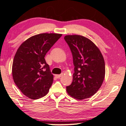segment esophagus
Listing matches in <instances>:
<instances>
[{
  "label": "esophagus",
  "mask_w": 126,
  "mask_h": 126,
  "mask_svg": "<svg viewBox=\"0 0 126 126\" xmlns=\"http://www.w3.org/2000/svg\"><path fill=\"white\" fill-rule=\"evenodd\" d=\"M62 75L63 74H60V75H55V77L56 78H61L62 76Z\"/></svg>",
  "instance_id": "obj_1"
}]
</instances>
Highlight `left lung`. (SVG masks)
Instances as JSON below:
<instances>
[{
  "label": "left lung",
  "mask_w": 126,
  "mask_h": 126,
  "mask_svg": "<svg viewBox=\"0 0 126 126\" xmlns=\"http://www.w3.org/2000/svg\"><path fill=\"white\" fill-rule=\"evenodd\" d=\"M64 40L71 51L74 73L69 95L81 100L95 94L105 77V63L102 53L91 40L81 35H66Z\"/></svg>",
  "instance_id": "1"
}]
</instances>
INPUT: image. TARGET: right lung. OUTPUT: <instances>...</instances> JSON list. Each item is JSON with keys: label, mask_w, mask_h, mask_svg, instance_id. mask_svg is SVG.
Listing matches in <instances>:
<instances>
[{"label": "right lung", "mask_w": 126, "mask_h": 126, "mask_svg": "<svg viewBox=\"0 0 126 126\" xmlns=\"http://www.w3.org/2000/svg\"><path fill=\"white\" fill-rule=\"evenodd\" d=\"M62 35L52 33L34 35L17 49L12 64V77L19 89L28 98L38 99L48 92L54 77L45 57Z\"/></svg>", "instance_id": "add662e5"}]
</instances>
